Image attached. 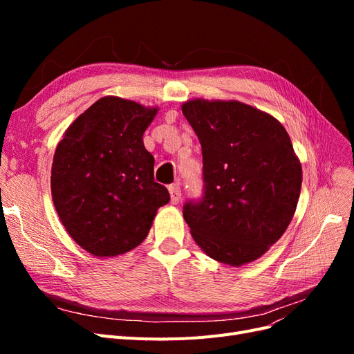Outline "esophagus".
<instances>
[{"label": "esophagus", "instance_id": "34e87169", "mask_svg": "<svg viewBox=\"0 0 354 354\" xmlns=\"http://www.w3.org/2000/svg\"><path fill=\"white\" fill-rule=\"evenodd\" d=\"M169 195H171V202L173 203H178L181 201L180 183H174L173 186H169Z\"/></svg>", "mask_w": 354, "mask_h": 354}]
</instances>
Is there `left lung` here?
I'll return each instance as SVG.
<instances>
[{"mask_svg": "<svg viewBox=\"0 0 354 354\" xmlns=\"http://www.w3.org/2000/svg\"><path fill=\"white\" fill-rule=\"evenodd\" d=\"M183 115L202 147V196L183 217L211 259L242 266L261 257L291 223L301 164L282 124L239 102L190 100Z\"/></svg>", "mask_w": 354, "mask_h": 354, "instance_id": "left-lung-1", "label": "left lung"}]
</instances>
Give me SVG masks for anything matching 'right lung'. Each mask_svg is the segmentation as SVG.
I'll use <instances>...</instances> for the list:
<instances>
[{
    "mask_svg": "<svg viewBox=\"0 0 354 354\" xmlns=\"http://www.w3.org/2000/svg\"><path fill=\"white\" fill-rule=\"evenodd\" d=\"M158 109L103 97L68 128L51 165V195L72 239L97 257L140 245L169 201L153 178L143 133Z\"/></svg>",
    "mask_w": 354,
    "mask_h": 354,
    "instance_id": "1",
    "label": "right lung"
}]
</instances>
